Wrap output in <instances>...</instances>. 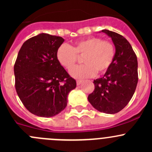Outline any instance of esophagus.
Wrapping results in <instances>:
<instances>
[{
    "instance_id": "1",
    "label": "esophagus",
    "mask_w": 152,
    "mask_h": 152,
    "mask_svg": "<svg viewBox=\"0 0 152 152\" xmlns=\"http://www.w3.org/2000/svg\"><path fill=\"white\" fill-rule=\"evenodd\" d=\"M82 82H83L82 80H76V84H77V85H79L82 84Z\"/></svg>"
}]
</instances>
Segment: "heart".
Wrapping results in <instances>:
<instances>
[{"mask_svg": "<svg viewBox=\"0 0 152 152\" xmlns=\"http://www.w3.org/2000/svg\"><path fill=\"white\" fill-rule=\"evenodd\" d=\"M115 46L110 40L98 37L85 38L73 45L62 44L57 48L56 59L62 67L70 70L76 65L79 57L83 56L84 65L70 71L77 79L90 78L96 74L105 73L113 64L115 58Z\"/></svg>", "mask_w": 152, "mask_h": 152, "instance_id": "heart-1", "label": "heart"}]
</instances>
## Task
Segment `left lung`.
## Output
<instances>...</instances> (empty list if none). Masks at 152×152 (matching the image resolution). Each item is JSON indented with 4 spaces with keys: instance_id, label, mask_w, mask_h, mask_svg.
Wrapping results in <instances>:
<instances>
[{
    "instance_id": "left-lung-1",
    "label": "left lung",
    "mask_w": 152,
    "mask_h": 152,
    "mask_svg": "<svg viewBox=\"0 0 152 152\" xmlns=\"http://www.w3.org/2000/svg\"><path fill=\"white\" fill-rule=\"evenodd\" d=\"M112 38L115 58L104 77L94 80L95 89L88 101L99 111L115 114L126 107L134 95L138 81L137 59L132 47L122 35L102 30Z\"/></svg>"
}]
</instances>
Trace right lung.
Masks as SVG:
<instances>
[{"mask_svg": "<svg viewBox=\"0 0 152 152\" xmlns=\"http://www.w3.org/2000/svg\"><path fill=\"white\" fill-rule=\"evenodd\" d=\"M61 37L39 34L27 39L18 52L14 66L15 89L23 104L30 113L50 118L67 106V97L76 88L70 77L56 59Z\"/></svg>", "mask_w": 152, "mask_h": 152, "instance_id": "1", "label": "right lung"}]
</instances>
